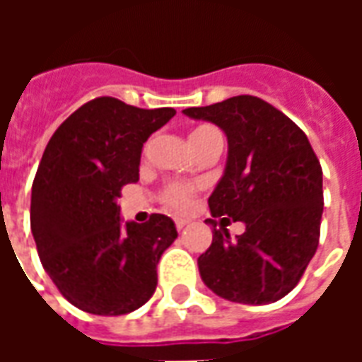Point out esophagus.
<instances>
[{"label":"esophagus","instance_id":"obj_1","mask_svg":"<svg viewBox=\"0 0 362 362\" xmlns=\"http://www.w3.org/2000/svg\"><path fill=\"white\" fill-rule=\"evenodd\" d=\"M188 223H189L188 219H174V225H176V228H178V230L188 227Z\"/></svg>","mask_w":362,"mask_h":362}]
</instances>
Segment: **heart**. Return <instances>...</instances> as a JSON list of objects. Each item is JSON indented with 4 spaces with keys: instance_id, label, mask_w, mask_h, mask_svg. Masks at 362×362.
Returning a JSON list of instances; mask_svg holds the SVG:
<instances>
[{
    "instance_id": "b5f03b06",
    "label": "heart",
    "mask_w": 362,
    "mask_h": 362,
    "mask_svg": "<svg viewBox=\"0 0 362 362\" xmlns=\"http://www.w3.org/2000/svg\"><path fill=\"white\" fill-rule=\"evenodd\" d=\"M189 143L194 151L205 149L209 145H221L223 137L221 132L211 124H202L192 129L189 134ZM197 184H186V182H168L165 188L160 189V202L173 209V211H186L194 204V196L197 192Z\"/></svg>"
}]
</instances>
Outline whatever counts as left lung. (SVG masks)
I'll use <instances>...</instances> for the list:
<instances>
[{"mask_svg": "<svg viewBox=\"0 0 362 362\" xmlns=\"http://www.w3.org/2000/svg\"><path fill=\"white\" fill-rule=\"evenodd\" d=\"M184 114L227 134V168L207 204L213 217L246 225L235 238L227 228H213L211 246L197 258L202 279L233 303H275L296 287L318 248V157L303 129L258 96H233Z\"/></svg>", "mask_w": 362, "mask_h": 362, "instance_id": "1", "label": "left lung"}]
</instances>
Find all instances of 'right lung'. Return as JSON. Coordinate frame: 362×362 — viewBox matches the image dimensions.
Instances as JSON below:
<instances>
[{
	"label": "right lung",
	"instance_id": "add662e5",
	"mask_svg": "<svg viewBox=\"0 0 362 362\" xmlns=\"http://www.w3.org/2000/svg\"><path fill=\"white\" fill-rule=\"evenodd\" d=\"M174 114L98 96L77 108L44 149L30 228L42 267L79 310L129 314L157 288V264L176 240V227L160 213L122 225L118 197L139 180L143 143Z\"/></svg>",
	"mask_w": 362,
	"mask_h": 362
}]
</instances>
